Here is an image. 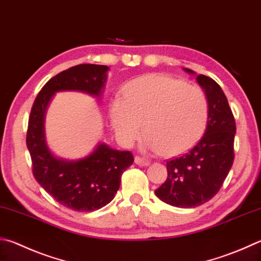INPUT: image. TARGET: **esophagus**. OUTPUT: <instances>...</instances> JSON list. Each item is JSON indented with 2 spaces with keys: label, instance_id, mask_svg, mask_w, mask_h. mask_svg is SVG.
Returning a JSON list of instances; mask_svg holds the SVG:
<instances>
[{
  "label": "esophagus",
  "instance_id": "esophagus-1",
  "mask_svg": "<svg viewBox=\"0 0 261 261\" xmlns=\"http://www.w3.org/2000/svg\"><path fill=\"white\" fill-rule=\"evenodd\" d=\"M135 163L140 165V167H147V165L149 164V161L144 159V158H140V156H136Z\"/></svg>",
  "mask_w": 261,
  "mask_h": 261
}]
</instances>
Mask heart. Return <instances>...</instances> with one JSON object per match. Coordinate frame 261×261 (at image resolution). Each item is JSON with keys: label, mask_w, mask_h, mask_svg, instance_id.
<instances>
[{"label": "heart", "mask_w": 261, "mask_h": 261, "mask_svg": "<svg viewBox=\"0 0 261 261\" xmlns=\"http://www.w3.org/2000/svg\"><path fill=\"white\" fill-rule=\"evenodd\" d=\"M124 98L111 103V121L122 144L131 145L145 131L147 148L177 156L202 138L209 117L206 94L197 87L162 74L134 80Z\"/></svg>", "instance_id": "obj_1"}]
</instances>
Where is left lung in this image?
Masks as SVG:
<instances>
[{
  "label": "left lung",
  "mask_w": 261,
  "mask_h": 261,
  "mask_svg": "<svg viewBox=\"0 0 261 261\" xmlns=\"http://www.w3.org/2000/svg\"><path fill=\"white\" fill-rule=\"evenodd\" d=\"M196 80L209 102L204 136L188 153L167 161L168 178L155 191L160 200L177 207H194L210 201L221 188L235 156V118L224 91L205 75H197Z\"/></svg>",
  "instance_id": "left-lung-1"
}]
</instances>
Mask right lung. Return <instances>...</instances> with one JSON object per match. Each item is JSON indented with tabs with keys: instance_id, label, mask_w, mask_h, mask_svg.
Instances as JSON below:
<instances>
[{
	"instance_id": "1",
	"label": "right lung",
	"mask_w": 261,
	"mask_h": 261,
	"mask_svg": "<svg viewBox=\"0 0 261 261\" xmlns=\"http://www.w3.org/2000/svg\"><path fill=\"white\" fill-rule=\"evenodd\" d=\"M107 70L103 65L81 64L57 74L41 89L28 118L26 144L33 176L57 202L75 211H94L108 204L120 188L122 173L134 163V155L100 144L82 160L55 158L45 144V110L57 91L76 90L100 96Z\"/></svg>"
}]
</instances>
